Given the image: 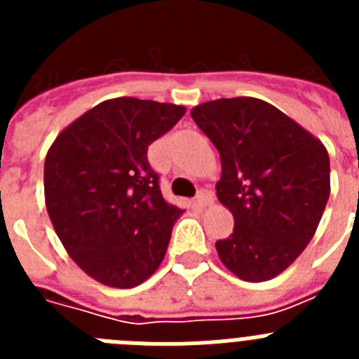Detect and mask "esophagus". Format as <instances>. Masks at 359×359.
I'll use <instances>...</instances> for the list:
<instances>
[{
  "label": "esophagus",
  "mask_w": 359,
  "mask_h": 359,
  "mask_svg": "<svg viewBox=\"0 0 359 359\" xmlns=\"http://www.w3.org/2000/svg\"><path fill=\"white\" fill-rule=\"evenodd\" d=\"M196 201H198L199 207H208V205L214 203V194H212L210 190H199Z\"/></svg>",
  "instance_id": "34e87169"
}]
</instances>
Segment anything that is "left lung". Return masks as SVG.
<instances>
[{"label": "left lung", "mask_w": 359, "mask_h": 359, "mask_svg": "<svg viewBox=\"0 0 359 359\" xmlns=\"http://www.w3.org/2000/svg\"><path fill=\"white\" fill-rule=\"evenodd\" d=\"M190 115L217 147V199L233 215V233L217 241L224 266L246 282H264L306 250L331 192L327 149L261 98H219Z\"/></svg>", "instance_id": "1"}]
</instances>
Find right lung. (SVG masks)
Wrapping results in <instances>:
<instances>
[{
  "label": "right lung",
  "instance_id": "add662e5",
  "mask_svg": "<svg viewBox=\"0 0 359 359\" xmlns=\"http://www.w3.org/2000/svg\"><path fill=\"white\" fill-rule=\"evenodd\" d=\"M185 107L133 97L104 100L59 133L44 160V203L86 275L128 290L163 261L182 208L165 201L147 149Z\"/></svg>",
  "mask_w": 359,
  "mask_h": 359
}]
</instances>
